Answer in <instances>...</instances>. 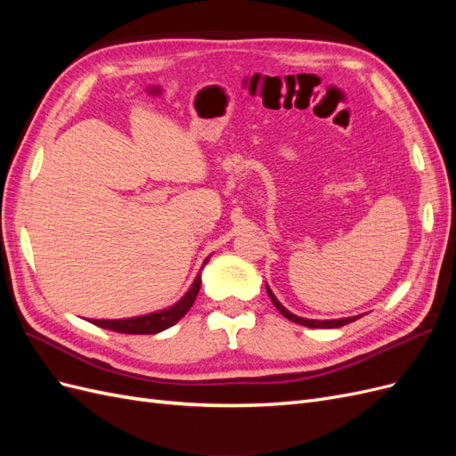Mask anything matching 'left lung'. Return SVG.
Wrapping results in <instances>:
<instances>
[{"mask_svg":"<svg viewBox=\"0 0 456 456\" xmlns=\"http://www.w3.org/2000/svg\"><path fill=\"white\" fill-rule=\"evenodd\" d=\"M266 291H268V295H270V298H272V302L275 305V308H278L287 320H291V322H295V323H300V325H306V327H315V329H322V327H338V325H342V323H346V322H350V320H335V322H315V320H305V317H298V315H295V314H291L289 310H285L280 302H278V298L273 297V293L270 291L268 289V285H266Z\"/></svg>","mask_w":456,"mask_h":456,"instance_id":"obj_1","label":"left lung"}]
</instances>
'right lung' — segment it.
<instances>
[{
    "instance_id": "right-lung-1",
    "label": "right lung",
    "mask_w": 456,
    "mask_h": 456,
    "mask_svg": "<svg viewBox=\"0 0 456 456\" xmlns=\"http://www.w3.org/2000/svg\"><path fill=\"white\" fill-rule=\"evenodd\" d=\"M198 293H200V280L186 293V297L169 310L156 312V314L142 315V317H133V320H108V322L93 320V323L101 325L104 329H110V330H118V333L156 335V333H159V330L169 329L171 325H175L178 320H181V317H184V314L191 308V305H194Z\"/></svg>"
}]
</instances>
